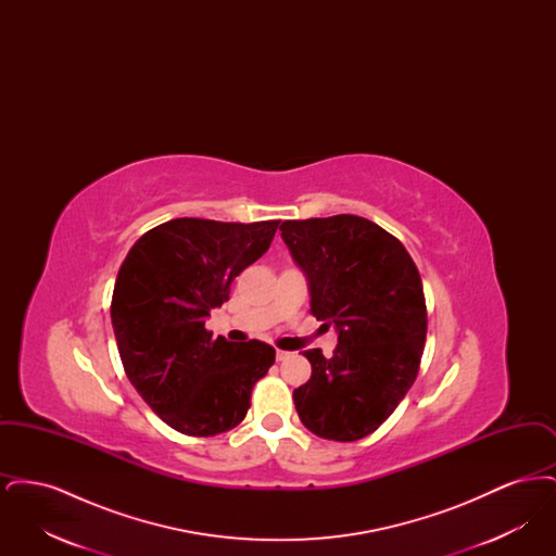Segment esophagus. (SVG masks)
I'll list each match as a JSON object with an SVG mask.
<instances>
[{
	"label": "esophagus",
	"instance_id": "obj_1",
	"mask_svg": "<svg viewBox=\"0 0 556 556\" xmlns=\"http://www.w3.org/2000/svg\"><path fill=\"white\" fill-rule=\"evenodd\" d=\"M275 356H277V361H286V358H290L291 354L290 352H286V350H279V348H277V354H275Z\"/></svg>",
	"mask_w": 556,
	"mask_h": 556
}]
</instances>
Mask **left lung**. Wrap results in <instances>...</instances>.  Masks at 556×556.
I'll use <instances>...</instances> for the list:
<instances>
[{"label": "left lung", "mask_w": 556, "mask_h": 556, "mask_svg": "<svg viewBox=\"0 0 556 556\" xmlns=\"http://www.w3.org/2000/svg\"><path fill=\"white\" fill-rule=\"evenodd\" d=\"M279 229L308 277L313 317L340 331L331 358L302 352L313 375L293 390L298 417L318 438L356 442L396 410L421 367L419 268L400 239L363 216L283 220Z\"/></svg>", "instance_id": "1"}]
</instances>
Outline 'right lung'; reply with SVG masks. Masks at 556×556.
I'll return each mask as SVG.
<instances>
[{
  "label": "right lung",
  "mask_w": 556,
  "mask_h": 556,
  "mask_svg": "<svg viewBox=\"0 0 556 556\" xmlns=\"http://www.w3.org/2000/svg\"><path fill=\"white\" fill-rule=\"evenodd\" d=\"M279 220L220 223L173 218L132 243L123 261L110 317L125 372L168 427L193 438L233 429L275 348L212 340L206 318L229 300L231 283L256 263Z\"/></svg>",
  "instance_id": "1"
}]
</instances>
